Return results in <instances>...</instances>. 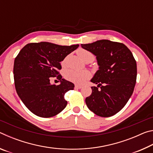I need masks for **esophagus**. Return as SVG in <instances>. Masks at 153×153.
Returning a JSON list of instances; mask_svg holds the SVG:
<instances>
[{
  "label": "esophagus",
  "mask_w": 153,
  "mask_h": 153,
  "mask_svg": "<svg viewBox=\"0 0 153 153\" xmlns=\"http://www.w3.org/2000/svg\"><path fill=\"white\" fill-rule=\"evenodd\" d=\"M75 88H76V89H80V88H82V86H80V85L76 84V85H75Z\"/></svg>",
  "instance_id": "1"
}]
</instances>
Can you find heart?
Here are the masks:
<instances>
[{
	"label": "heart",
	"instance_id": "1",
	"mask_svg": "<svg viewBox=\"0 0 153 153\" xmlns=\"http://www.w3.org/2000/svg\"><path fill=\"white\" fill-rule=\"evenodd\" d=\"M77 54L83 61L86 60L89 57H94V56L90 52L82 48L77 50ZM65 59L62 62V65H65ZM65 77L69 81L80 84L84 82L86 79H89L90 74L87 71H77L74 70V69H69L65 72Z\"/></svg>",
	"mask_w": 153,
	"mask_h": 153
}]
</instances>
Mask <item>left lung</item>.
<instances>
[{
	"mask_svg": "<svg viewBox=\"0 0 153 153\" xmlns=\"http://www.w3.org/2000/svg\"><path fill=\"white\" fill-rule=\"evenodd\" d=\"M97 56L99 69L91 79L98 84L86 98L87 107L100 117L113 116L126 105L136 82L137 65L131 52L123 43L100 40L81 45Z\"/></svg>",
	"mask_w": 153,
	"mask_h": 153,
	"instance_id": "left-lung-1",
	"label": "left lung"
}]
</instances>
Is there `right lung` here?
I'll list each match as a JSON object with an SVG mask.
<instances>
[{
    "label": "right lung",
    "mask_w": 153,
    "mask_h": 153,
    "mask_svg": "<svg viewBox=\"0 0 153 153\" xmlns=\"http://www.w3.org/2000/svg\"><path fill=\"white\" fill-rule=\"evenodd\" d=\"M79 45L61 46L46 42L25 45L15 59V89L20 99L31 112L41 117H51L67 106L65 94L74 90L72 82L62 79L61 62ZM56 76L61 84L50 83Z\"/></svg>",
    "instance_id": "obj_1"
}]
</instances>
